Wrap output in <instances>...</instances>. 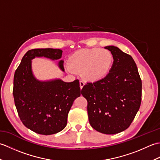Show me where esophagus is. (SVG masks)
Here are the masks:
<instances>
[{"instance_id": "esophagus-1", "label": "esophagus", "mask_w": 160, "mask_h": 160, "mask_svg": "<svg viewBox=\"0 0 160 160\" xmlns=\"http://www.w3.org/2000/svg\"><path fill=\"white\" fill-rule=\"evenodd\" d=\"M84 84H85V83H84V81H82V80H80V86L81 89H82V88L84 86Z\"/></svg>"}]
</instances>
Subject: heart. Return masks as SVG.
<instances>
[{"instance_id":"obj_1","label":"heart","mask_w":160,"mask_h":160,"mask_svg":"<svg viewBox=\"0 0 160 160\" xmlns=\"http://www.w3.org/2000/svg\"><path fill=\"white\" fill-rule=\"evenodd\" d=\"M113 61V55L107 49H83L69 57L67 69L71 73H82L84 79L96 82L108 74Z\"/></svg>"}]
</instances>
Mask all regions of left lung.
I'll return each mask as SVG.
<instances>
[{
  "instance_id": "left-lung-1",
  "label": "left lung",
  "mask_w": 160,
  "mask_h": 160,
  "mask_svg": "<svg viewBox=\"0 0 160 160\" xmlns=\"http://www.w3.org/2000/svg\"><path fill=\"white\" fill-rule=\"evenodd\" d=\"M113 57L106 76L87 82L81 93L87 100L89 123L95 130L113 135L129 127L140 107L142 80L132 58L114 46L105 47Z\"/></svg>"
}]
</instances>
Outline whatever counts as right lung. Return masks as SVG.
Returning <instances> with one entry per match:
<instances>
[{
	"label": "right lung",
	"mask_w": 160,
	"mask_h": 160,
	"mask_svg": "<svg viewBox=\"0 0 160 160\" xmlns=\"http://www.w3.org/2000/svg\"><path fill=\"white\" fill-rule=\"evenodd\" d=\"M62 53L59 49L29 50L13 77V95L20 120L27 128L40 135H52L63 130L73 101L80 96L78 80L72 82L61 80L40 82L33 76L32 59L44 56L58 60ZM58 65L64 71L62 60Z\"/></svg>",
	"instance_id": "obj_1"
}]
</instances>
